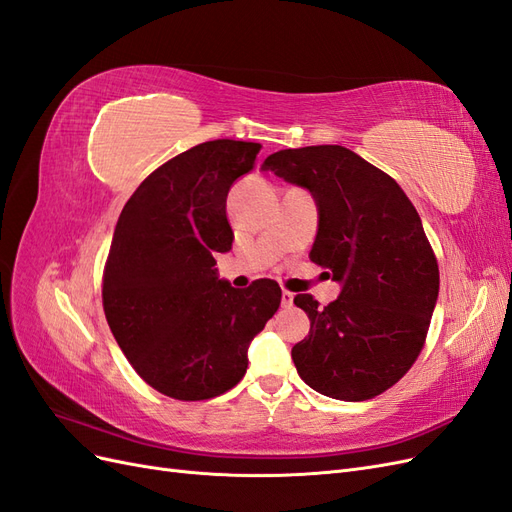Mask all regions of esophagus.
<instances>
[{"instance_id":"34e87169","label":"esophagus","mask_w":512,"mask_h":512,"mask_svg":"<svg viewBox=\"0 0 512 512\" xmlns=\"http://www.w3.org/2000/svg\"><path fill=\"white\" fill-rule=\"evenodd\" d=\"M292 299H294V294H292L290 290H282V305H284V307H290V305H292Z\"/></svg>"}]
</instances>
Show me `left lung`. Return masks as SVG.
<instances>
[{
	"label": "left lung",
	"mask_w": 512,
	"mask_h": 512,
	"mask_svg": "<svg viewBox=\"0 0 512 512\" xmlns=\"http://www.w3.org/2000/svg\"><path fill=\"white\" fill-rule=\"evenodd\" d=\"M260 170L314 194L320 220L309 258L344 284L327 307L312 294L294 297L312 322L292 348L299 376L342 401L391 389L425 346L440 290L438 260L410 198L339 145L282 149Z\"/></svg>",
	"instance_id": "left-lung-1"
}]
</instances>
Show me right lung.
Returning a JSON list of instances; mask_svg holds the SVG:
<instances>
[{
	"instance_id": "right-lung-1",
	"label": "right lung",
	"mask_w": 512,
	"mask_h": 512,
	"mask_svg": "<svg viewBox=\"0 0 512 512\" xmlns=\"http://www.w3.org/2000/svg\"><path fill=\"white\" fill-rule=\"evenodd\" d=\"M260 145L218 138L179 153L123 207L102 273V305L126 359L149 386L179 401L230 391L247 346L282 303L277 282L232 288L215 275L228 252L230 185L250 173Z\"/></svg>"
}]
</instances>
